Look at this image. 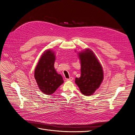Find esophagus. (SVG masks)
I'll list each match as a JSON object with an SVG mask.
<instances>
[{
  "label": "esophagus",
  "mask_w": 135,
  "mask_h": 135,
  "mask_svg": "<svg viewBox=\"0 0 135 135\" xmlns=\"http://www.w3.org/2000/svg\"><path fill=\"white\" fill-rule=\"evenodd\" d=\"M73 80V77H70V78L66 79L67 81H72Z\"/></svg>",
  "instance_id": "1"
}]
</instances>
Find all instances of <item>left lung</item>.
Returning a JSON list of instances; mask_svg holds the SVG:
<instances>
[{
	"label": "left lung",
	"instance_id": "obj_1",
	"mask_svg": "<svg viewBox=\"0 0 135 135\" xmlns=\"http://www.w3.org/2000/svg\"><path fill=\"white\" fill-rule=\"evenodd\" d=\"M81 75L75 79V83L85 96H90L95 92L103 81V68L95 54L89 50L79 53Z\"/></svg>",
	"mask_w": 135,
	"mask_h": 135
}]
</instances>
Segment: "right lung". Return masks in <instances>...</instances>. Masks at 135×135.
I'll use <instances>...</instances> for the list:
<instances>
[{"label": "right lung", "instance_id": "right-lung-1", "mask_svg": "<svg viewBox=\"0 0 135 135\" xmlns=\"http://www.w3.org/2000/svg\"><path fill=\"white\" fill-rule=\"evenodd\" d=\"M55 55L52 51L44 52L35 69L34 76L38 87L46 95H51L64 83L62 76L54 68Z\"/></svg>", "mask_w": 135, "mask_h": 135}]
</instances>
